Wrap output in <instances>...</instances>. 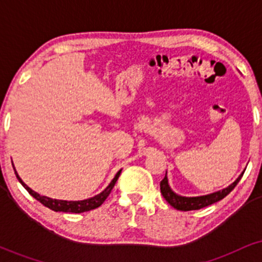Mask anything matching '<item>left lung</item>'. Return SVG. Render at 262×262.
<instances>
[{
    "label": "left lung",
    "mask_w": 262,
    "mask_h": 262,
    "mask_svg": "<svg viewBox=\"0 0 262 262\" xmlns=\"http://www.w3.org/2000/svg\"><path fill=\"white\" fill-rule=\"evenodd\" d=\"M243 175H244V172L237 177L235 181L231 183L230 186H228L227 188H223L222 191L214 192V193L206 194V196H200V197H182V196H179V194H176L175 192L170 188L167 177L165 175L164 179H162V181L160 182V191L165 200H166L167 202L173 207V208L179 210H185V212L186 210H196V209L204 208V207L210 206V204L223 200L225 196H228V194L233 191L234 187L237 185V182L240 181V179H242Z\"/></svg>",
    "instance_id": "1"
}]
</instances>
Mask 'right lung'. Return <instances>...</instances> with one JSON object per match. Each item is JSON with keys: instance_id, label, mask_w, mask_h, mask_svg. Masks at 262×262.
<instances>
[{"instance_id": "right-lung-1", "label": "right lung", "mask_w": 262, "mask_h": 262, "mask_svg": "<svg viewBox=\"0 0 262 262\" xmlns=\"http://www.w3.org/2000/svg\"><path fill=\"white\" fill-rule=\"evenodd\" d=\"M121 171L122 170H119L118 172L116 173V176H114V179L111 181L110 185H108L100 194H97V196L87 198V200H83V201H62V200H53V198H49L47 196H40V194L33 191L32 188H29L28 186H27L26 183L22 181V179L18 176L17 171H16V169H14V172H16L18 181L22 183L23 187H25L27 191L29 192V194H31V196H33L35 200L39 201V202L43 204V206L54 210V212H66V213H82V212H89V210H91V209L98 208V207H100L101 204L106 201V198L110 196L111 191H112L114 185H116L117 180H118L119 175H121Z\"/></svg>"}]
</instances>
